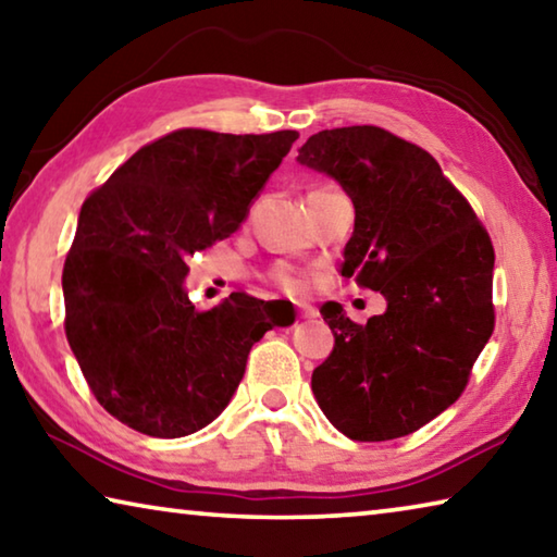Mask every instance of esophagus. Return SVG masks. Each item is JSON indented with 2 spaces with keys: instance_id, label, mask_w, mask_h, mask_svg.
<instances>
[{
  "instance_id": "esophagus-1",
  "label": "esophagus",
  "mask_w": 557,
  "mask_h": 557,
  "mask_svg": "<svg viewBox=\"0 0 557 557\" xmlns=\"http://www.w3.org/2000/svg\"><path fill=\"white\" fill-rule=\"evenodd\" d=\"M299 319H314L317 317V309L314 307H309V305H299Z\"/></svg>"
}]
</instances>
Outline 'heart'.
Listing matches in <instances>:
<instances>
[{"instance_id":"obj_1","label":"heart","mask_w":557,"mask_h":557,"mask_svg":"<svg viewBox=\"0 0 557 557\" xmlns=\"http://www.w3.org/2000/svg\"><path fill=\"white\" fill-rule=\"evenodd\" d=\"M275 282L282 289L289 292V295H305V292L309 289V277L301 275V272H297V270H289V268H280L275 272Z\"/></svg>"}]
</instances>
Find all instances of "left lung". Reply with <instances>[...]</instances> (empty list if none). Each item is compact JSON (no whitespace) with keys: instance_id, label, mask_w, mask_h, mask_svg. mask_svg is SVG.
<instances>
[{"instance_id":"left-lung-1","label":"left lung","mask_w":557,"mask_h":557,"mask_svg":"<svg viewBox=\"0 0 557 557\" xmlns=\"http://www.w3.org/2000/svg\"><path fill=\"white\" fill-rule=\"evenodd\" d=\"M297 162L354 201L342 275L388 301L366 324L322 307L334 351L312 373L314 398L351 440L410 435L465 393L494 332L492 238L437 159L383 127L317 132Z\"/></svg>"}]
</instances>
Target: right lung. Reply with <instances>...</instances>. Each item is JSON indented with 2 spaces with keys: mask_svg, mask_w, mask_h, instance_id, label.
Here are the masks:
<instances>
[{
  "mask_svg": "<svg viewBox=\"0 0 557 557\" xmlns=\"http://www.w3.org/2000/svg\"><path fill=\"white\" fill-rule=\"evenodd\" d=\"M297 137L169 132L83 203L63 265L65 336L92 395L127 428L164 440L206 428L252 344L287 326L245 292L199 312L184 277L188 256L238 231Z\"/></svg>",
  "mask_w": 557,
  "mask_h": 557,
  "instance_id": "right-lung-1",
  "label": "right lung"
}]
</instances>
